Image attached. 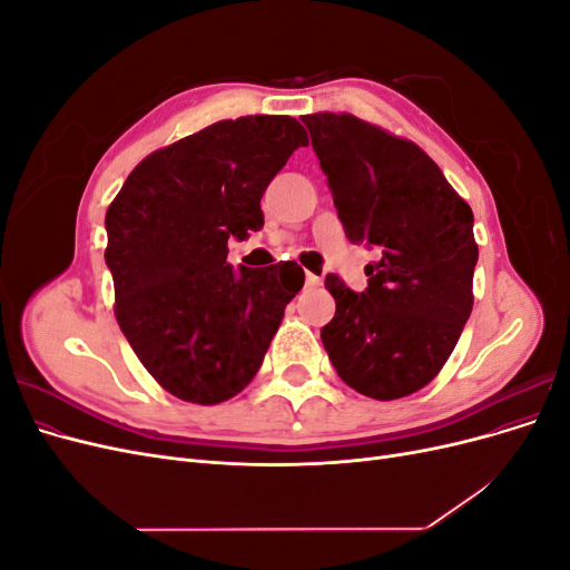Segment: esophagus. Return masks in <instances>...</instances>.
Here are the masks:
<instances>
[{"instance_id": "obj_1", "label": "esophagus", "mask_w": 570, "mask_h": 570, "mask_svg": "<svg viewBox=\"0 0 570 570\" xmlns=\"http://www.w3.org/2000/svg\"><path fill=\"white\" fill-rule=\"evenodd\" d=\"M321 285V278L314 273H306V287H318Z\"/></svg>"}]
</instances>
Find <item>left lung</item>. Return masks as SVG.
Masks as SVG:
<instances>
[{
	"label": "left lung",
	"mask_w": 570,
	"mask_h": 570,
	"mask_svg": "<svg viewBox=\"0 0 570 570\" xmlns=\"http://www.w3.org/2000/svg\"><path fill=\"white\" fill-rule=\"evenodd\" d=\"M350 243L381 252L366 292L337 275L321 340L337 375L371 400L425 387L454 352L473 308V212L406 137L354 114L302 116Z\"/></svg>",
	"instance_id": "1"
}]
</instances>
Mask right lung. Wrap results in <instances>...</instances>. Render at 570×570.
<instances>
[{
	"instance_id": "add662e5",
	"label": "right lung",
	"mask_w": 570,
	"mask_h": 570,
	"mask_svg": "<svg viewBox=\"0 0 570 570\" xmlns=\"http://www.w3.org/2000/svg\"><path fill=\"white\" fill-rule=\"evenodd\" d=\"M308 137L292 116H239L151 151L107 209L114 314L140 364L183 402L243 392L304 285L295 262L239 273L228 239L264 228L262 197Z\"/></svg>"
}]
</instances>
